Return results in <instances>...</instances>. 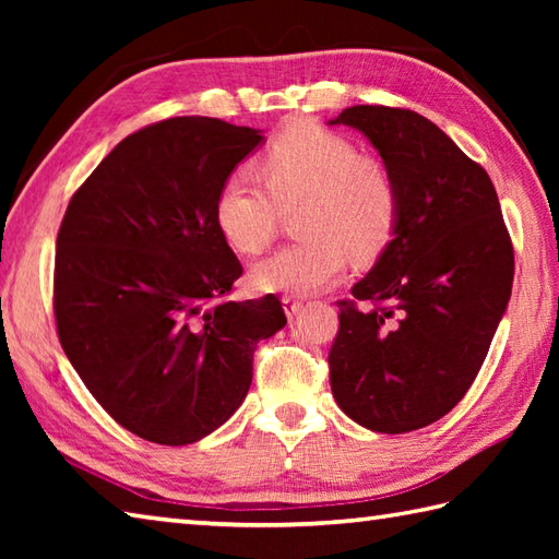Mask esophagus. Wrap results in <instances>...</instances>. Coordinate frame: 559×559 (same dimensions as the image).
<instances>
[{
  "mask_svg": "<svg viewBox=\"0 0 559 559\" xmlns=\"http://www.w3.org/2000/svg\"><path fill=\"white\" fill-rule=\"evenodd\" d=\"M281 302H283V310H286V314H288L290 319L302 310V300L295 298V295H283Z\"/></svg>",
  "mask_w": 559,
  "mask_h": 559,
  "instance_id": "34e87169",
  "label": "esophagus"
}]
</instances>
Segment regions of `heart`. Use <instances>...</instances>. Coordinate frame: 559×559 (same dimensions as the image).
<instances>
[{
	"label": "heart",
	"mask_w": 559,
	"mask_h": 559,
	"mask_svg": "<svg viewBox=\"0 0 559 559\" xmlns=\"http://www.w3.org/2000/svg\"><path fill=\"white\" fill-rule=\"evenodd\" d=\"M261 187L235 173L218 189L213 218L223 240L242 254H259L276 235L281 209L298 206L302 240L252 266L259 290L307 295L341 278L348 259L367 264L394 240L401 194L382 160L362 156L346 136L298 122L261 153Z\"/></svg>",
	"instance_id": "b5f03b06"
}]
</instances>
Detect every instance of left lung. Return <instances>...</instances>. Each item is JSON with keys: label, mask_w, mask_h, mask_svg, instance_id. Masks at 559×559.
Returning a JSON list of instances; mask_svg holds the SVG:
<instances>
[{"label": "left lung", "mask_w": 559, "mask_h": 559, "mask_svg": "<svg viewBox=\"0 0 559 559\" xmlns=\"http://www.w3.org/2000/svg\"><path fill=\"white\" fill-rule=\"evenodd\" d=\"M329 124L365 134L401 194L394 240L338 302L331 391L367 430H420L466 396L507 312L514 247L500 199L488 173L418 112L353 105Z\"/></svg>", "instance_id": "1"}]
</instances>
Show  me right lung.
I'll return each mask as SVG.
<instances>
[{"label":"right lung","instance_id":"obj_1","mask_svg":"<svg viewBox=\"0 0 559 559\" xmlns=\"http://www.w3.org/2000/svg\"><path fill=\"white\" fill-rule=\"evenodd\" d=\"M261 129L173 117L122 139L71 197L55 254L59 343L124 430L182 447L230 418L281 300H228L242 264L213 218Z\"/></svg>","mask_w":559,"mask_h":559}]
</instances>
